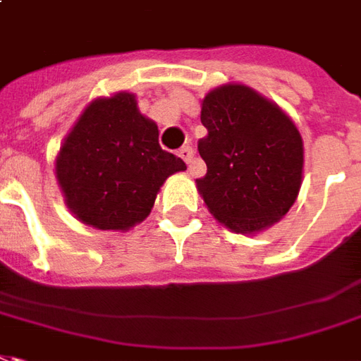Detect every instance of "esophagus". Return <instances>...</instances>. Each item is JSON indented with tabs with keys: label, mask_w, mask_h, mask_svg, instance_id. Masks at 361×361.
I'll return each mask as SVG.
<instances>
[{
	"label": "esophagus",
	"mask_w": 361,
	"mask_h": 361,
	"mask_svg": "<svg viewBox=\"0 0 361 361\" xmlns=\"http://www.w3.org/2000/svg\"><path fill=\"white\" fill-rule=\"evenodd\" d=\"M178 156L186 161L188 167H190L192 161H194V150H192V146H183V148L178 150Z\"/></svg>",
	"instance_id": "34e87169"
}]
</instances>
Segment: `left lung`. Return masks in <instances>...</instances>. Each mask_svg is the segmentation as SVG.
<instances>
[{
    "label": "left lung",
    "instance_id": "8db88e82",
    "mask_svg": "<svg viewBox=\"0 0 361 361\" xmlns=\"http://www.w3.org/2000/svg\"><path fill=\"white\" fill-rule=\"evenodd\" d=\"M200 118L207 137L197 150L207 175L196 186L209 213L238 234L270 228L302 184L305 146L295 121L243 83L211 89Z\"/></svg>",
    "mask_w": 361,
    "mask_h": 361
}]
</instances>
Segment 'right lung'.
Listing matches in <instances>:
<instances>
[{
  "label": "right lung",
  "mask_w": 361,
  "mask_h": 361,
  "mask_svg": "<svg viewBox=\"0 0 361 361\" xmlns=\"http://www.w3.org/2000/svg\"><path fill=\"white\" fill-rule=\"evenodd\" d=\"M158 135L135 93L91 100L55 159L70 213L87 226L114 232L145 221L167 177L186 169L183 159L161 150Z\"/></svg>",
  "instance_id": "1"
}]
</instances>
